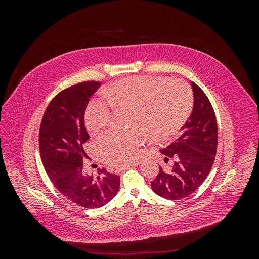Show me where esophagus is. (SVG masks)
Masks as SVG:
<instances>
[{
    "label": "esophagus",
    "instance_id": "obj_1",
    "mask_svg": "<svg viewBox=\"0 0 259 259\" xmlns=\"http://www.w3.org/2000/svg\"><path fill=\"white\" fill-rule=\"evenodd\" d=\"M132 165H136V164H131V165H123V166H119V167H116V173H121V171H123V170H125V169H127V168H130V167H132Z\"/></svg>",
    "mask_w": 259,
    "mask_h": 259
}]
</instances>
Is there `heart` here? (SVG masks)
I'll use <instances>...</instances> for the list:
<instances>
[{
	"instance_id": "obj_1",
	"label": "heart",
	"mask_w": 259,
	"mask_h": 259,
	"mask_svg": "<svg viewBox=\"0 0 259 259\" xmlns=\"http://www.w3.org/2000/svg\"><path fill=\"white\" fill-rule=\"evenodd\" d=\"M106 99H95L85 111V125L98 136L109 127L113 109L128 113L127 132H110L97 143V153L106 164L123 165L135 159L146 140L162 142L173 136L189 117L193 95L184 80L134 76L115 81L104 91Z\"/></svg>"
}]
</instances>
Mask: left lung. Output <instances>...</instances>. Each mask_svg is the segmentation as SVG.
<instances>
[{
	"instance_id": "8db88e82",
	"label": "left lung",
	"mask_w": 259,
	"mask_h": 259,
	"mask_svg": "<svg viewBox=\"0 0 259 259\" xmlns=\"http://www.w3.org/2000/svg\"><path fill=\"white\" fill-rule=\"evenodd\" d=\"M193 110L183 126V134L163 148L165 161L173 159L169 170L160 167L151 182L152 190L162 198L178 200L194 192L204 182L213 167L217 150L218 131L213 106L194 82Z\"/></svg>"
}]
</instances>
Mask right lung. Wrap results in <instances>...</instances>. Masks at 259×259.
<instances>
[{
	"mask_svg": "<svg viewBox=\"0 0 259 259\" xmlns=\"http://www.w3.org/2000/svg\"><path fill=\"white\" fill-rule=\"evenodd\" d=\"M100 85L88 81L59 92L46 108L38 134L42 163L51 182L68 200L85 208L107 204L120 189V176L104 168L90 176L83 165V144L90 138L84 114Z\"/></svg>",
	"mask_w": 259,
	"mask_h": 259,
	"instance_id": "right-lung-1",
	"label": "right lung"
}]
</instances>
